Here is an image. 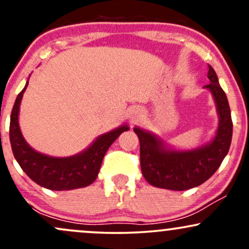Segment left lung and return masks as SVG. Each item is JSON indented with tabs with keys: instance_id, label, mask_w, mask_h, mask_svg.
<instances>
[{
	"instance_id": "left-lung-1",
	"label": "left lung",
	"mask_w": 249,
	"mask_h": 249,
	"mask_svg": "<svg viewBox=\"0 0 249 249\" xmlns=\"http://www.w3.org/2000/svg\"><path fill=\"white\" fill-rule=\"evenodd\" d=\"M207 77L211 83L205 88L212 92L219 113L216 134L207 145L191 151L171 150L154 134L139 127L133 128L141 142L142 173L154 187L186 191L199 186L215 173L227 156L233 133L230 104L211 65Z\"/></svg>"
}]
</instances>
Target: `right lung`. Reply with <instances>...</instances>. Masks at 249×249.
I'll list each match as a JSON object with an SVG mask.
<instances>
[{
	"mask_svg": "<svg viewBox=\"0 0 249 249\" xmlns=\"http://www.w3.org/2000/svg\"><path fill=\"white\" fill-rule=\"evenodd\" d=\"M28 82L17 96L11 110L9 137L14 157L29 178L39 186L53 191H69L89 186L95 181L101 168L103 158L119 134L128 130L123 125L102 134L90 147L83 152L67 158H55L42 154L28 145L18 125L19 104Z\"/></svg>",
	"mask_w": 249,
	"mask_h": 249,
	"instance_id": "obj_1",
	"label": "right lung"
}]
</instances>
